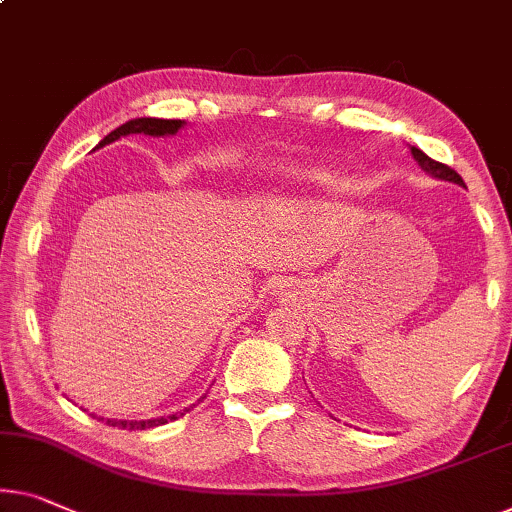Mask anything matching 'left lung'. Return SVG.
<instances>
[{
  "label": "left lung",
  "mask_w": 512,
  "mask_h": 512,
  "mask_svg": "<svg viewBox=\"0 0 512 512\" xmlns=\"http://www.w3.org/2000/svg\"><path fill=\"white\" fill-rule=\"evenodd\" d=\"M411 154H414V158L418 160V165H421L427 174H432V177H437V179L455 181V183H460V186H464L462 177L453 170V167L439 163V160H432L430 156H425L423 151L416 149V147H411Z\"/></svg>",
  "instance_id": "obj_1"
}]
</instances>
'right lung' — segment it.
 Masks as SVG:
<instances>
[{"mask_svg":"<svg viewBox=\"0 0 512 512\" xmlns=\"http://www.w3.org/2000/svg\"><path fill=\"white\" fill-rule=\"evenodd\" d=\"M181 126H183L181 119H154V117L131 119V121H126V124H121L119 128H114L110 135H105L103 140L98 142V147H105V144L119 140V137H124V135H133V133H144V135H154V137L174 135ZM193 407H195V404H193ZM193 407L183 409V411H179V414H172V416H167V418H154V421H131V423H128V421H110V418H108V421H105V423L112 425V427H128V430H144V427H156V425H165V423H170V421H177L179 416L188 414V411L193 409ZM98 421H103V418H98Z\"/></svg>","mask_w":512,"mask_h":512,"instance_id":"add662e5","label":"right lung"}]
</instances>
